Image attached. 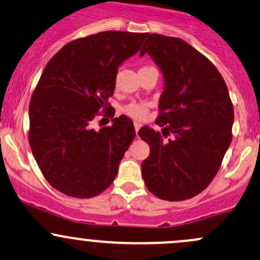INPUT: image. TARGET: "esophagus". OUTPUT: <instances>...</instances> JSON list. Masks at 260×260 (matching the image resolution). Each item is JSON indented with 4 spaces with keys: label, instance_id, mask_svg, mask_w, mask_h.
I'll list each match as a JSON object with an SVG mask.
<instances>
[{
    "label": "esophagus",
    "instance_id": "esophagus-1",
    "mask_svg": "<svg viewBox=\"0 0 260 260\" xmlns=\"http://www.w3.org/2000/svg\"><path fill=\"white\" fill-rule=\"evenodd\" d=\"M135 128H136V133H137L139 128H141V123H139V122H135Z\"/></svg>",
    "mask_w": 260,
    "mask_h": 260
}]
</instances>
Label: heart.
I'll return each mask as SVG.
<instances>
[{
    "mask_svg": "<svg viewBox=\"0 0 260 260\" xmlns=\"http://www.w3.org/2000/svg\"><path fill=\"white\" fill-rule=\"evenodd\" d=\"M147 111H148V108L144 103H131L124 107L125 114L135 119H143L146 117Z\"/></svg>",
    "mask_w": 260,
    "mask_h": 260,
    "instance_id": "b5f03b06",
    "label": "heart"
}]
</instances>
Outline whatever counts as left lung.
<instances>
[{"mask_svg":"<svg viewBox=\"0 0 260 260\" xmlns=\"http://www.w3.org/2000/svg\"><path fill=\"white\" fill-rule=\"evenodd\" d=\"M148 53L165 78L155 119L138 131L151 148L142 162L149 192L166 201H184L206 189L232 142L234 111L222 75L201 52L176 37L148 35ZM172 138L165 140L167 135Z\"/></svg>","mask_w":260,"mask_h":260,"instance_id":"obj_1","label":"left lung"}]
</instances>
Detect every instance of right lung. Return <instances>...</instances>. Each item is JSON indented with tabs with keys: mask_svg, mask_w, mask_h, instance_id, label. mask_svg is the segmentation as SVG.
I'll use <instances>...</instances> for the list:
<instances>
[{
	"mask_svg": "<svg viewBox=\"0 0 260 260\" xmlns=\"http://www.w3.org/2000/svg\"><path fill=\"white\" fill-rule=\"evenodd\" d=\"M147 36L105 31L78 38L43 70L29 103V146L45 178L63 194L91 198L116 178L136 137L132 119L122 114L100 131L91 124L101 109L109 113L118 67Z\"/></svg>",
	"mask_w": 260,
	"mask_h": 260,
	"instance_id": "1",
	"label": "right lung"
}]
</instances>
